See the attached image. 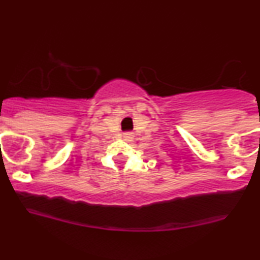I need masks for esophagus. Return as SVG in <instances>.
Returning <instances> with one entry per match:
<instances>
[{
  "instance_id": "34e87169",
  "label": "esophagus",
  "mask_w": 260,
  "mask_h": 260,
  "mask_svg": "<svg viewBox=\"0 0 260 260\" xmlns=\"http://www.w3.org/2000/svg\"><path fill=\"white\" fill-rule=\"evenodd\" d=\"M123 139L126 140V142H132L134 139V133L133 132H126L123 134Z\"/></svg>"
}]
</instances>
